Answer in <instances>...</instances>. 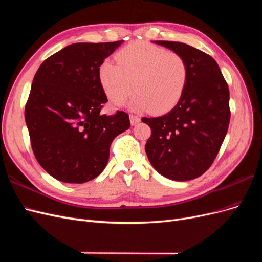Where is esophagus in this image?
I'll list each match as a JSON object with an SVG mask.
<instances>
[{
	"instance_id": "esophagus-1",
	"label": "esophagus",
	"mask_w": 262,
	"mask_h": 262,
	"mask_svg": "<svg viewBox=\"0 0 262 262\" xmlns=\"http://www.w3.org/2000/svg\"><path fill=\"white\" fill-rule=\"evenodd\" d=\"M129 118H130V123H131V125L138 124V123L140 122V120H141L140 117H138V116H136V115H130Z\"/></svg>"
}]
</instances>
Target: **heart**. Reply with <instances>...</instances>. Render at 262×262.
<instances>
[{"label":"heart","mask_w":262,"mask_h":262,"mask_svg":"<svg viewBox=\"0 0 262 262\" xmlns=\"http://www.w3.org/2000/svg\"><path fill=\"white\" fill-rule=\"evenodd\" d=\"M116 61H105L99 69L102 89L116 105L130 96L134 86L131 107L160 115L175 107L186 91L188 66L177 52L136 41L119 50Z\"/></svg>","instance_id":"1"}]
</instances>
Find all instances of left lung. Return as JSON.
Instances as JSON below:
<instances>
[{"label": "left lung", "instance_id": "left-lung-1", "mask_svg": "<svg viewBox=\"0 0 262 262\" xmlns=\"http://www.w3.org/2000/svg\"><path fill=\"white\" fill-rule=\"evenodd\" d=\"M187 62L186 91L168 114L142 118L150 137L145 152L153 167L166 178L191 180L207 171L227 133L231 109L225 78L211 55L177 41H155Z\"/></svg>", "mask_w": 262, "mask_h": 262}]
</instances>
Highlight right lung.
<instances>
[{"label":"right lung","instance_id":"obj_1","mask_svg":"<svg viewBox=\"0 0 262 262\" xmlns=\"http://www.w3.org/2000/svg\"><path fill=\"white\" fill-rule=\"evenodd\" d=\"M122 40L73 43L39 67L25 106L30 144L41 167L60 181L96 178L109 160L110 144L129 129V115H101L108 101L99 69Z\"/></svg>","mask_w":262,"mask_h":262}]
</instances>
